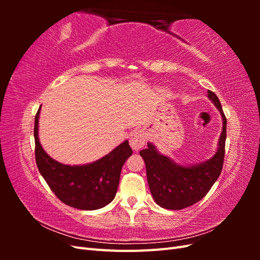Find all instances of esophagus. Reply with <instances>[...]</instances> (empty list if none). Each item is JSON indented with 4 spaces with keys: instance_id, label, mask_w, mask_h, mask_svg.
<instances>
[{
    "instance_id": "esophagus-1",
    "label": "esophagus",
    "mask_w": 260,
    "mask_h": 260,
    "mask_svg": "<svg viewBox=\"0 0 260 260\" xmlns=\"http://www.w3.org/2000/svg\"><path fill=\"white\" fill-rule=\"evenodd\" d=\"M145 144V137L141 131L133 132L130 138V146L135 151H139L140 148H142Z\"/></svg>"
}]
</instances>
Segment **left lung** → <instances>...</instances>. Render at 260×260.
I'll list each match as a JSON object with an SVG mask.
<instances>
[{"label":"left lung","mask_w":260,"mask_h":260,"mask_svg":"<svg viewBox=\"0 0 260 260\" xmlns=\"http://www.w3.org/2000/svg\"><path fill=\"white\" fill-rule=\"evenodd\" d=\"M208 98L222 117V132L218 149L210 159L193 166H181L168 156L161 155L152 143L140 152L146 166L149 190L156 204L162 208L180 210L201 201L221 174L226 138V118L221 103L214 92L208 90Z\"/></svg>","instance_id":"obj_1"}]
</instances>
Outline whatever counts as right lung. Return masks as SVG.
<instances>
[{"mask_svg": "<svg viewBox=\"0 0 260 260\" xmlns=\"http://www.w3.org/2000/svg\"><path fill=\"white\" fill-rule=\"evenodd\" d=\"M40 108L35 118V154L38 169L45 182L68 206L81 210H95L106 206L115 199L121 168L132 155L128 141L94 162L82 166L60 164L45 153L39 141Z\"/></svg>", "mask_w": 260, "mask_h": 260, "instance_id": "obj_1", "label": "right lung"}]
</instances>
